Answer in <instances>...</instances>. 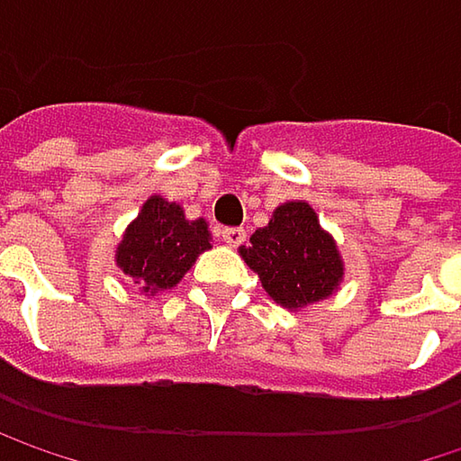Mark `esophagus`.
Segmentation results:
<instances>
[{
    "label": "esophagus",
    "mask_w": 461,
    "mask_h": 461,
    "mask_svg": "<svg viewBox=\"0 0 461 461\" xmlns=\"http://www.w3.org/2000/svg\"><path fill=\"white\" fill-rule=\"evenodd\" d=\"M219 237H221L227 245L237 248V245H242V242H245L248 231L242 230V227H224V230H219Z\"/></svg>",
    "instance_id": "obj_1"
}]
</instances>
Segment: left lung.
<instances>
[{"label": "left lung", "mask_w": 461, "mask_h": 461, "mask_svg": "<svg viewBox=\"0 0 461 461\" xmlns=\"http://www.w3.org/2000/svg\"><path fill=\"white\" fill-rule=\"evenodd\" d=\"M240 256L258 275L269 299L285 310L328 299L344 277L336 240L302 200L275 208L269 224L250 234V245H242Z\"/></svg>", "instance_id": "1"}]
</instances>
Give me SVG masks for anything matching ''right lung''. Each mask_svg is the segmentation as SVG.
Returning a JSON list of instances; mask_svg holds the SVG:
<instances>
[{
  "mask_svg": "<svg viewBox=\"0 0 461 461\" xmlns=\"http://www.w3.org/2000/svg\"><path fill=\"white\" fill-rule=\"evenodd\" d=\"M211 248V231L205 219L189 221L184 208L151 194L139 219L125 230L117 245V267L139 283L143 294H159L192 269L197 256Z\"/></svg>",
  "mask_w": 461,
  "mask_h": 461,
  "instance_id": "1",
  "label": "right lung"
}]
</instances>
